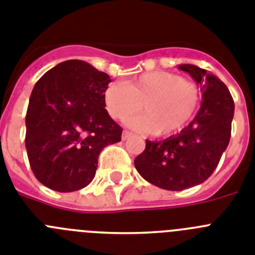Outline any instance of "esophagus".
Listing matches in <instances>:
<instances>
[{"mask_svg": "<svg viewBox=\"0 0 255 255\" xmlns=\"http://www.w3.org/2000/svg\"><path fill=\"white\" fill-rule=\"evenodd\" d=\"M130 134H132V133H130L129 130H123V134H122V138H123V140H127V138L130 136Z\"/></svg>", "mask_w": 255, "mask_h": 255, "instance_id": "esophagus-1", "label": "esophagus"}]
</instances>
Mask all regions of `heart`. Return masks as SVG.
Here are the masks:
<instances>
[{"label":"heart","mask_w":255,"mask_h":255,"mask_svg":"<svg viewBox=\"0 0 255 255\" xmlns=\"http://www.w3.org/2000/svg\"><path fill=\"white\" fill-rule=\"evenodd\" d=\"M199 90L194 82L163 70L143 73L125 85L113 83L104 92L106 110L113 118L127 119L133 129L170 136L182 129L192 118L199 104Z\"/></svg>","instance_id":"b5f03b06"}]
</instances>
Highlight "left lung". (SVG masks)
Returning a JSON list of instances; mask_svg holds the SVG:
<instances>
[{
	"label": "left lung",
	"mask_w": 255,
	"mask_h": 255,
	"mask_svg": "<svg viewBox=\"0 0 255 255\" xmlns=\"http://www.w3.org/2000/svg\"><path fill=\"white\" fill-rule=\"evenodd\" d=\"M200 86L203 103L180 133L163 141L146 140L134 159L137 172L160 189L181 191L207 181L227 149L235 104L229 88L216 75L192 64L178 65Z\"/></svg>",
	"instance_id": "1"
}]
</instances>
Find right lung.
<instances>
[{"label":"right lung","mask_w":255,"mask_h":255,"mask_svg":"<svg viewBox=\"0 0 255 255\" xmlns=\"http://www.w3.org/2000/svg\"><path fill=\"white\" fill-rule=\"evenodd\" d=\"M112 79L82 60H66L33 87L25 115V147L35 178L59 192L90 185L105 146L119 142L122 128L105 109Z\"/></svg>","instance_id":"right-lung-1"}]
</instances>
